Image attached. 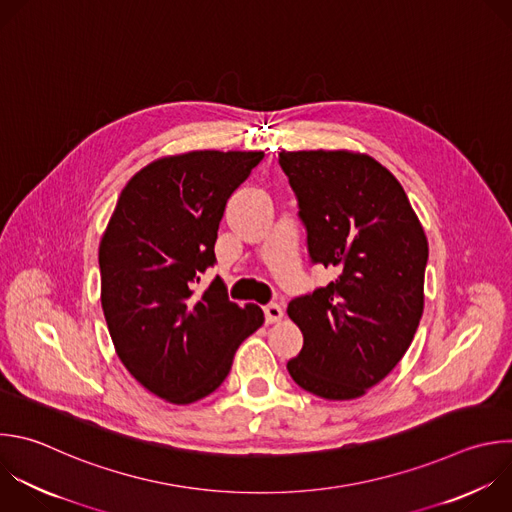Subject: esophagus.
Here are the masks:
<instances>
[{
  "instance_id": "34e87169",
  "label": "esophagus",
  "mask_w": 512,
  "mask_h": 512,
  "mask_svg": "<svg viewBox=\"0 0 512 512\" xmlns=\"http://www.w3.org/2000/svg\"><path fill=\"white\" fill-rule=\"evenodd\" d=\"M281 317H283V309L277 303L265 305V321L267 323H277V321H281Z\"/></svg>"
}]
</instances>
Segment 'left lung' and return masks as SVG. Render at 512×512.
<instances>
[{"mask_svg":"<svg viewBox=\"0 0 512 512\" xmlns=\"http://www.w3.org/2000/svg\"><path fill=\"white\" fill-rule=\"evenodd\" d=\"M313 263L335 279L289 303L303 348L287 362L297 386L354 400L408 352L424 311L428 239L402 185L366 152H281Z\"/></svg>","mask_w":512,"mask_h":512,"instance_id":"1","label":"left lung"}]
</instances>
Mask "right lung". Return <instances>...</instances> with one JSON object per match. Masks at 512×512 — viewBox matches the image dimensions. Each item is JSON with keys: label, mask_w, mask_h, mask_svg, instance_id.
<instances>
[{"label": "right lung", "mask_w": 512, "mask_h": 512, "mask_svg": "<svg viewBox=\"0 0 512 512\" xmlns=\"http://www.w3.org/2000/svg\"><path fill=\"white\" fill-rule=\"evenodd\" d=\"M261 150H191L148 162L122 189L100 239V301L130 376L170 404H193L227 378L235 352L265 317L229 301L215 279V241L233 191Z\"/></svg>", "instance_id": "obj_1"}]
</instances>
